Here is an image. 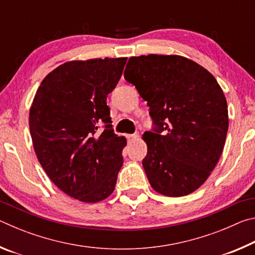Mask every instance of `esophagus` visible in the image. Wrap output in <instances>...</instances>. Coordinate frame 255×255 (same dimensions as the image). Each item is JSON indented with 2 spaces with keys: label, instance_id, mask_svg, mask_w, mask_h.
<instances>
[{
  "label": "esophagus",
  "instance_id": "34e87169",
  "mask_svg": "<svg viewBox=\"0 0 255 255\" xmlns=\"http://www.w3.org/2000/svg\"><path fill=\"white\" fill-rule=\"evenodd\" d=\"M138 137H139V135H138V133H131V135H127L128 140H130V141L137 139Z\"/></svg>",
  "mask_w": 255,
  "mask_h": 255
}]
</instances>
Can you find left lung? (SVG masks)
<instances>
[{"instance_id": "left-lung-1", "label": "left lung", "mask_w": 255, "mask_h": 255, "mask_svg": "<svg viewBox=\"0 0 255 255\" xmlns=\"http://www.w3.org/2000/svg\"><path fill=\"white\" fill-rule=\"evenodd\" d=\"M125 79L147 101L156 126L141 136L152 188L167 197L196 191L225 145L228 110L221 85L205 67L180 55L132 56Z\"/></svg>"}]
</instances>
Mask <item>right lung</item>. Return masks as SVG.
Returning a JSON list of instances; mask_svg holds the SVG:
<instances>
[{"label": "right lung", "instance_id": "add662e5", "mask_svg": "<svg viewBox=\"0 0 255 255\" xmlns=\"http://www.w3.org/2000/svg\"><path fill=\"white\" fill-rule=\"evenodd\" d=\"M127 58L70 60L47 75L34 94L29 128L34 153L64 193L88 204L114 192L126 137L111 126L107 96ZM103 122L106 128L98 129Z\"/></svg>", "mask_w": 255, "mask_h": 255}]
</instances>
